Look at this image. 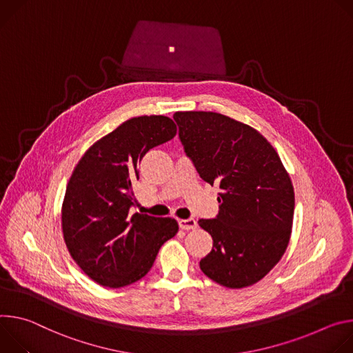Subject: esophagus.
<instances>
[{
    "label": "esophagus",
    "mask_w": 353,
    "mask_h": 353,
    "mask_svg": "<svg viewBox=\"0 0 353 353\" xmlns=\"http://www.w3.org/2000/svg\"><path fill=\"white\" fill-rule=\"evenodd\" d=\"M178 223L182 230H194L198 227V221L194 219H185V220H179Z\"/></svg>",
    "instance_id": "obj_1"
}]
</instances>
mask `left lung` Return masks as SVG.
Wrapping results in <instances>:
<instances>
[{"label": "left lung", "mask_w": 353, "mask_h": 353, "mask_svg": "<svg viewBox=\"0 0 353 353\" xmlns=\"http://www.w3.org/2000/svg\"><path fill=\"white\" fill-rule=\"evenodd\" d=\"M179 140L201 178L219 183V214L201 219L213 239L201 269L216 283L259 282L285 254L294 192L270 143L255 129L216 112H176Z\"/></svg>", "instance_id": "8db88e82"}]
</instances>
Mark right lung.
<instances>
[{
	"mask_svg": "<svg viewBox=\"0 0 353 353\" xmlns=\"http://www.w3.org/2000/svg\"><path fill=\"white\" fill-rule=\"evenodd\" d=\"M175 134L167 116L133 117L90 147L72 171L61 209L63 236L72 259L97 283L116 289L140 281L178 232L174 219L132 213L139 163Z\"/></svg>",
	"mask_w": 353,
	"mask_h": 353,
	"instance_id": "obj_1",
	"label": "right lung"
}]
</instances>
